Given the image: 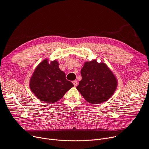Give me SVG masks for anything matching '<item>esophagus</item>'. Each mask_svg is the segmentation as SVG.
I'll return each mask as SVG.
<instances>
[{
  "instance_id": "34e87169",
  "label": "esophagus",
  "mask_w": 149,
  "mask_h": 149,
  "mask_svg": "<svg viewBox=\"0 0 149 149\" xmlns=\"http://www.w3.org/2000/svg\"><path fill=\"white\" fill-rule=\"evenodd\" d=\"M72 83H73V84L74 85L75 87H76V86H77V84H78V82H77V81H72Z\"/></svg>"
}]
</instances>
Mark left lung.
Here are the masks:
<instances>
[{"instance_id":"obj_1","label":"left lung","mask_w":149,"mask_h":149,"mask_svg":"<svg viewBox=\"0 0 149 149\" xmlns=\"http://www.w3.org/2000/svg\"><path fill=\"white\" fill-rule=\"evenodd\" d=\"M82 79L77 89L87 101L98 104L108 100L114 93L117 81L109 67L94 59L85 62L81 71Z\"/></svg>"}]
</instances>
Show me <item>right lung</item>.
<instances>
[{"label":"right lung","mask_w":149,"mask_h":149,"mask_svg":"<svg viewBox=\"0 0 149 149\" xmlns=\"http://www.w3.org/2000/svg\"><path fill=\"white\" fill-rule=\"evenodd\" d=\"M48 61L45 59L36 67L30 79L29 87L38 99L51 104L62 98L74 85L67 80L57 61Z\"/></svg>","instance_id":"1"}]
</instances>
